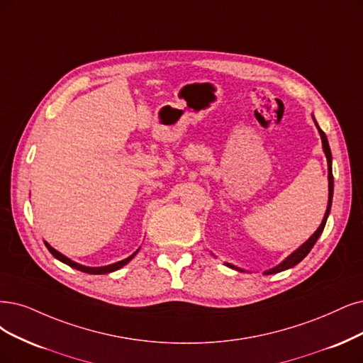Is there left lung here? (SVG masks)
Returning <instances> with one entry per match:
<instances>
[{"label":"left lung","instance_id":"left-lung-1","mask_svg":"<svg viewBox=\"0 0 363 363\" xmlns=\"http://www.w3.org/2000/svg\"><path fill=\"white\" fill-rule=\"evenodd\" d=\"M315 125H317V128H318V133H320V136H321V143H323V150H325V154H326V158H328V167H329V174H328V178H329V202H328V209H326V213H325V218H323V221H321V224H320V227L317 229V232L306 240V242L303 244V245H301L296 251H294L293 254H290V256L283 262V263H279L277 267H272V269H269V271H266L264 272V275H271V274H277V272H281V271H286V269H290V267H293V266H296L301 260H303L305 257H306V254L311 251V248L314 247V244L317 242V239L320 238V235H321V232H323V229H325V225H326V220H328V216H329V212H330V206H332V196H333V174H332V152H330V147H329V142H328V138H326V134H325V131L321 130L320 127H318V124L315 123ZM229 266H232V264H229ZM232 267H235V266H232ZM235 269H238V267H235ZM238 271H240V269H238Z\"/></svg>","mask_w":363,"mask_h":363}]
</instances>
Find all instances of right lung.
<instances>
[{"mask_svg":"<svg viewBox=\"0 0 363 363\" xmlns=\"http://www.w3.org/2000/svg\"><path fill=\"white\" fill-rule=\"evenodd\" d=\"M46 244V247H48V250L50 251V254L53 257H57L58 260H61L62 263H65V264H69V266H72V267H74V269H77V271H82V272H86V274H92V275H101V274H109V272H113V271H118L119 267H123V266H125L134 256H136L138 254V251L136 252H133L130 257H127V259H124V260H121V262H116V263H113V264H109V266H103V267H86V266H82V264H79V263H76V262H73V260H70V259H67L65 256H62L61 252H58L55 248H52L48 242H45Z\"/></svg>","mask_w":363,"mask_h":363,"instance_id":"add662e5","label":"right lung"}]
</instances>
